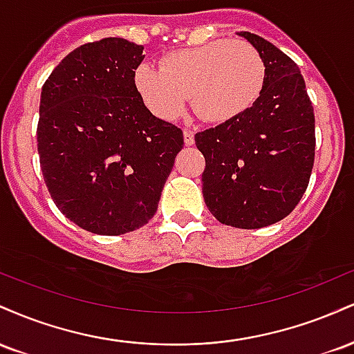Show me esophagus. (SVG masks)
<instances>
[{
    "mask_svg": "<svg viewBox=\"0 0 354 354\" xmlns=\"http://www.w3.org/2000/svg\"><path fill=\"white\" fill-rule=\"evenodd\" d=\"M183 136H185L186 146H191L194 143V135H193V131H189V129H185V131H183Z\"/></svg>",
    "mask_w": 354,
    "mask_h": 354,
    "instance_id": "obj_1",
    "label": "esophagus"
}]
</instances>
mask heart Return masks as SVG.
<instances>
[{
    "instance_id": "1",
    "label": "heart",
    "mask_w": 354,
    "mask_h": 354,
    "mask_svg": "<svg viewBox=\"0 0 354 354\" xmlns=\"http://www.w3.org/2000/svg\"><path fill=\"white\" fill-rule=\"evenodd\" d=\"M266 63L251 43L219 39L169 53L161 68L143 63L135 71L138 95L156 116L176 120L188 95L206 121L223 123L248 111L261 96Z\"/></svg>"
}]
</instances>
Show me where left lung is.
<instances>
[{"label":"left lung","instance_id":"8db88e82","mask_svg":"<svg viewBox=\"0 0 354 354\" xmlns=\"http://www.w3.org/2000/svg\"><path fill=\"white\" fill-rule=\"evenodd\" d=\"M261 53L266 83L248 111L196 133L205 156L203 198L219 223L258 230L286 218L315 163V113L298 64L261 36L239 31Z\"/></svg>","mask_w":354,"mask_h":354}]
</instances>
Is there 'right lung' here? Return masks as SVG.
Instances as JSON below:
<instances>
[{"instance_id":"add662e5","label":"right lung","mask_w":354,"mask_h":354,"mask_svg":"<svg viewBox=\"0 0 354 354\" xmlns=\"http://www.w3.org/2000/svg\"><path fill=\"white\" fill-rule=\"evenodd\" d=\"M145 48L104 38L71 51L43 84L38 153L53 201L80 228L116 236L154 216L183 131L145 106Z\"/></svg>"}]
</instances>
